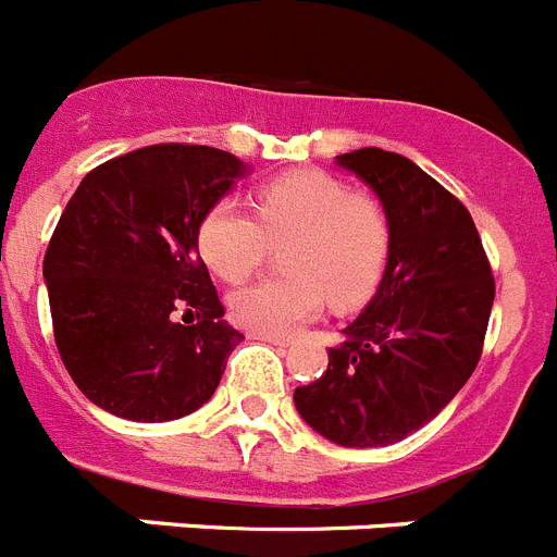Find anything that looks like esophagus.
Returning <instances> with one entry per match:
<instances>
[{
	"label": "esophagus",
	"instance_id": "1",
	"mask_svg": "<svg viewBox=\"0 0 557 557\" xmlns=\"http://www.w3.org/2000/svg\"><path fill=\"white\" fill-rule=\"evenodd\" d=\"M253 341H264V344H273V346H287L289 341L287 337H282V335H259V332H253Z\"/></svg>",
	"mask_w": 557,
	"mask_h": 557
}]
</instances>
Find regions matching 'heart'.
Returning a JSON list of instances; mask_svg holds the SVG:
<instances>
[{
    "instance_id": "heart-1",
    "label": "heart",
    "mask_w": 557,
    "mask_h": 557,
    "mask_svg": "<svg viewBox=\"0 0 557 557\" xmlns=\"http://www.w3.org/2000/svg\"><path fill=\"white\" fill-rule=\"evenodd\" d=\"M287 275H273L231 296V318L259 335H289L321 312L363 301L386 270L392 222L369 194L349 191L324 171H293L256 197V213L220 202L199 225V253L225 282H245L273 245Z\"/></svg>"
}]
</instances>
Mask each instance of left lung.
Returning a JSON list of instances; mask_svg holds the SVG:
<instances>
[{"label": "left lung", "mask_w": 557, "mask_h": 557, "mask_svg": "<svg viewBox=\"0 0 557 557\" xmlns=\"http://www.w3.org/2000/svg\"><path fill=\"white\" fill-rule=\"evenodd\" d=\"M380 197L392 250L377 293L330 349L326 372L298 386V414L346 448H380L434 420L482 358L496 282L473 216L408 157L337 154Z\"/></svg>", "instance_id": "1"}]
</instances>
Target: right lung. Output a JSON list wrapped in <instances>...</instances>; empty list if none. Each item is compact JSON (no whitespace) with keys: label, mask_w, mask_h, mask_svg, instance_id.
Masks as SVG:
<instances>
[{"label":"right lung","mask_w":557,"mask_h":557,"mask_svg":"<svg viewBox=\"0 0 557 557\" xmlns=\"http://www.w3.org/2000/svg\"><path fill=\"white\" fill-rule=\"evenodd\" d=\"M245 163L157 143L81 180L45 253L52 335L75 386L109 414L169 422L220 386L242 332L222 321L197 236ZM180 311L198 324L180 325Z\"/></svg>","instance_id":"right-lung-1"}]
</instances>
